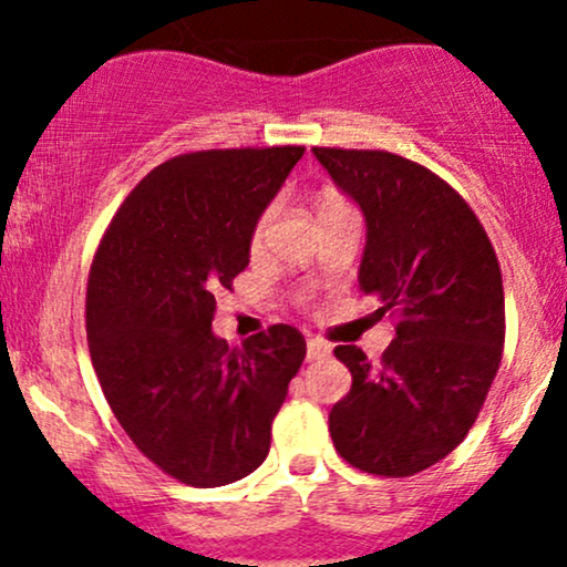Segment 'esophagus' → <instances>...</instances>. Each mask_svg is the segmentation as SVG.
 <instances>
[{"mask_svg":"<svg viewBox=\"0 0 567 567\" xmlns=\"http://www.w3.org/2000/svg\"><path fill=\"white\" fill-rule=\"evenodd\" d=\"M329 353H332V348H329V342L318 340V337H310V340H308V361L327 359Z\"/></svg>","mask_w":567,"mask_h":567,"instance_id":"obj_1","label":"esophagus"}]
</instances>
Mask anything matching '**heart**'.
<instances>
[{
	"label": "heart",
	"mask_w": 567,
	"mask_h": 567,
	"mask_svg": "<svg viewBox=\"0 0 567 567\" xmlns=\"http://www.w3.org/2000/svg\"><path fill=\"white\" fill-rule=\"evenodd\" d=\"M348 206H351V203L342 198L340 193H334V189H323V193H318V198H316V214H318V219H323V216L340 212V208H348ZM272 212H276V208H267V212H265L262 216H259L257 227H254V235H251V244H254V246L262 244L267 225H270V219H272Z\"/></svg>",
	"instance_id": "heart-1"
}]
</instances>
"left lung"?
I'll use <instances>...</instances> for the list:
<instances>
[{"label":"left lung","mask_w":567,"mask_h":567,"mask_svg":"<svg viewBox=\"0 0 567 567\" xmlns=\"http://www.w3.org/2000/svg\"><path fill=\"white\" fill-rule=\"evenodd\" d=\"M367 221L359 286L399 316L380 367L355 346L329 412L337 453L367 474L412 476L468 434L504 353L501 267L468 203L423 165L380 150L313 146Z\"/></svg>","instance_id":"left-lung-1"}]
</instances>
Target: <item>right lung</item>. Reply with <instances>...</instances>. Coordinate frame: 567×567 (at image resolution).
Wrapping results in <instances>:
<instances>
[{
  "mask_svg": "<svg viewBox=\"0 0 567 567\" xmlns=\"http://www.w3.org/2000/svg\"><path fill=\"white\" fill-rule=\"evenodd\" d=\"M305 146L208 150L157 165L114 214L87 281V348L114 417L165 474L193 487L244 480L305 359L289 323L230 348L214 291L249 267L259 216Z\"/></svg>",
  "mask_w": 567,
  "mask_h": 567,
  "instance_id": "add662e5",
  "label": "right lung"
}]
</instances>
